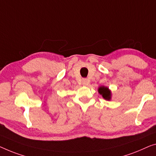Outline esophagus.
<instances>
[{
	"label": "esophagus",
	"instance_id": "34e87169",
	"mask_svg": "<svg viewBox=\"0 0 156 156\" xmlns=\"http://www.w3.org/2000/svg\"><path fill=\"white\" fill-rule=\"evenodd\" d=\"M82 83H83V85H87V80H86V79H83Z\"/></svg>",
	"mask_w": 156,
	"mask_h": 156
}]
</instances>
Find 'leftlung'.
<instances>
[{
	"instance_id": "1",
	"label": "left lung",
	"mask_w": 156,
	"mask_h": 156,
	"mask_svg": "<svg viewBox=\"0 0 156 156\" xmlns=\"http://www.w3.org/2000/svg\"><path fill=\"white\" fill-rule=\"evenodd\" d=\"M99 93L101 95H102L103 98L104 99H106V100H111V90H108V87H104V86H102L100 87L98 90Z\"/></svg>"
}]
</instances>
